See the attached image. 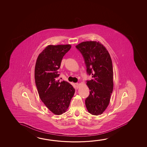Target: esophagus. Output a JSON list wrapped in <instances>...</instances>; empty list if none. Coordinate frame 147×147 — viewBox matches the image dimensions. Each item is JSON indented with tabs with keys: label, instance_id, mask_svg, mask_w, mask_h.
Instances as JSON below:
<instances>
[{
	"label": "esophagus",
	"instance_id": "34e87169",
	"mask_svg": "<svg viewBox=\"0 0 147 147\" xmlns=\"http://www.w3.org/2000/svg\"><path fill=\"white\" fill-rule=\"evenodd\" d=\"M75 84H76V87L77 88V89H78L79 88V86H80V84L78 83H76Z\"/></svg>",
	"mask_w": 147,
	"mask_h": 147
}]
</instances>
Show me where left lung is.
Here are the masks:
<instances>
[{"label":"left lung","mask_w":147,"mask_h":147,"mask_svg":"<svg viewBox=\"0 0 147 147\" xmlns=\"http://www.w3.org/2000/svg\"><path fill=\"white\" fill-rule=\"evenodd\" d=\"M84 59L87 73L92 79L87 80L90 90L85 104L89 113L100 115L108 106L113 89L112 62L108 51L100 42L84 41L76 46Z\"/></svg>","instance_id":"8db88e82"}]
</instances>
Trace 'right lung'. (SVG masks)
<instances>
[{
  "instance_id": "add662e5",
  "label": "right lung",
  "mask_w": 147,
  "mask_h": 147,
  "mask_svg": "<svg viewBox=\"0 0 147 147\" xmlns=\"http://www.w3.org/2000/svg\"><path fill=\"white\" fill-rule=\"evenodd\" d=\"M70 45H49L39 54L35 67V81L41 101L52 113L61 115L67 111L75 93L71 84L59 82V69Z\"/></svg>"
}]
</instances>
